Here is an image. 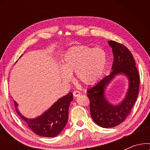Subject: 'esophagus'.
I'll list each match as a JSON object with an SVG mask.
<instances>
[{
	"mask_svg": "<svg viewBox=\"0 0 150 150\" xmlns=\"http://www.w3.org/2000/svg\"><path fill=\"white\" fill-rule=\"evenodd\" d=\"M80 94H81V93L79 91H74L73 92V95L74 97H78V96H80Z\"/></svg>",
	"mask_w": 150,
	"mask_h": 150,
	"instance_id": "34e87169",
	"label": "esophagus"
}]
</instances>
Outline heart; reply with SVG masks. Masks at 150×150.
<instances>
[{
    "label": "heart",
    "instance_id": "b5f03b06",
    "mask_svg": "<svg viewBox=\"0 0 150 150\" xmlns=\"http://www.w3.org/2000/svg\"><path fill=\"white\" fill-rule=\"evenodd\" d=\"M107 64V54L102 48L88 46L73 47L63 59L61 76L69 82L75 72L77 81L85 85H93L101 79Z\"/></svg>",
    "mask_w": 150,
    "mask_h": 150
}]
</instances>
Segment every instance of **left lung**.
<instances>
[{
  "instance_id": "left-lung-1",
  "label": "left lung",
  "mask_w": 150,
  "mask_h": 150,
  "mask_svg": "<svg viewBox=\"0 0 150 150\" xmlns=\"http://www.w3.org/2000/svg\"><path fill=\"white\" fill-rule=\"evenodd\" d=\"M108 42L114 57L111 72L87 90L91 117L96 124L105 128L117 126L126 120L137 100L140 83V76L130 51L115 41ZM119 74H124L128 78L129 89L125 99L113 105L106 100L104 93L106 86Z\"/></svg>"
}]
</instances>
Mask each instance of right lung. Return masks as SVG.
<instances>
[{
  "mask_svg": "<svg viewBox=\"0 0 150 150\" xmlns=\"http://www.w3.org/2000/svg\"><path fill=\"white\" fill-rule=\"evenodd\" d=\"M73 100V94L69 92L66 96L59 98L49 109L40 116L28 119L22 115L18 109L16 101L15 107L17 113L23 120L34 133L44 137H54L61 133L68 120V109Z\"/></svg>",
  "mask_w": 150,
  "mask_h": 150,
  "instance_id": "obj_1",
  "label": "right lung"
}]
</instances>
